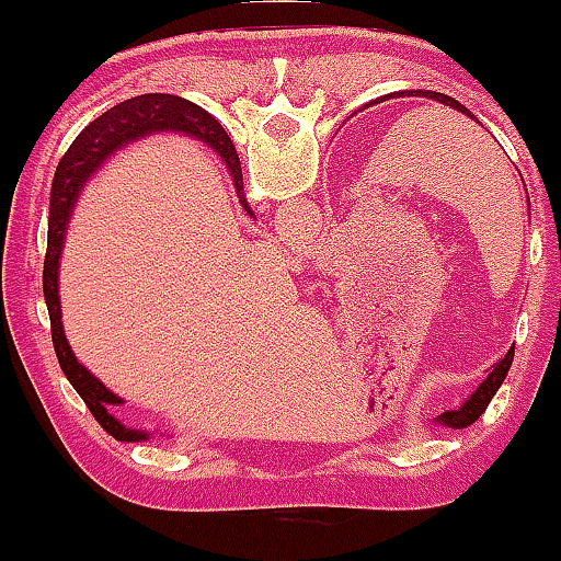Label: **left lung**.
<instances>
[{"mask_svg": "<svg viewBox=\"0 0 561 561\" xmlns=\"http://www.w3.org/2000/svg\"><path fill=\"white\" fill-rule=\"evenodd\" d=\"M405 94L427 96V100L443 102V105L454 107V111H459V113L469 115V118H474V115L469 113L459 100H454V96H448V94H440V92H416V94L414 92H405ZM512 358H514V347L506 353L504 358H501L499 364H495V369L491 371V375H488L485 382L480 385L478 392H472V398H469V401L461 405V409L443 411V422H448L450 427H469V424H472V422H478L480 416H482V411L488 409V403H491V398L495 396V390H499L501 382H504V379H506V371H508V366H512Z\"/></svg>", "mask_w": 561, "mask_h": 561, "instance_id": "1", "label": "left lung"}]
</instances>
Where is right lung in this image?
<instances>
[{
  "mask_svg": "<svg viewBox=\"0 0 561 561\" xmlns=\"http://www.w3.org/2000/svg\"><path fill=\"white\" fill-rule=\"evenodd\" d=\"M152 131H184L208 141L218 156L227 160L231 176H234V186L237 195H240L242 208L253 216V210L244 203L240 156H237L229 134L224 131L214 115L205 113L203 107L195 105V102L182 100V96L141 94L131 96V100L126 102H118V105L111 107L107 113H102L100 118H94L92 124L83 128L79 137L73 139V145L68 147L66 156L60 158V163H57L53 192H49L47 259H44V300H47L49 324H53L55 353L57 362H60L62 375L68 377V382L73 385L76 392L83 398V403L89 405V411H92L94 420L100 422V427L105 430L107 435H113L115 440L126 443L145 440L147 433L124 427V424L115 420L113 405H121V398H115L100 379L89 375V371L76 362L66 334H62L60 298H57V261H60L62 237H66L70 208H73L76 195H79L83 182L100 169V163L107 160V156H113L115 150H121V147L128 145L131 139L147 137V134Z\"/></svg>",
  "mask_w": 561,
  "mask_h": 561,
  "instance_id": "obj_1",
  "label": "right lung"
}]
</instances>
